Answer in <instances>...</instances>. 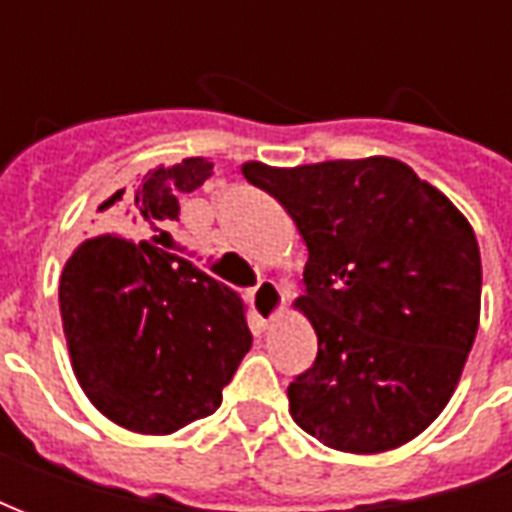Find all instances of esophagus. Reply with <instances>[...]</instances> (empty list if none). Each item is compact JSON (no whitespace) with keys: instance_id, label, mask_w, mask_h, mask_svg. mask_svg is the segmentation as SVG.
<instances>
[{"instance_id":"1","label":"esophagus","mask_w":512,"mask_h":512,"mask_svg":"<svg viewBox=\"0 0 512 512\" xmlns=\"http://www.w3.org/2000/svg\"><path fill=\"white\" fill-rule=\"evenodd\" d=\"M282 310H285V293H282V288H279L277 282H271V279H263L255 288V293H252V312H255L260 326H268Z\"/></svg>"}]
</instances>
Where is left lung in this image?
Listing matches in <instances>:
<instances>
[{"mask_svg": "<svg viewBox=\"0 0 512 512\" xmlns=\"http://www.w3.org/2000/svg\"><path fill=\"white\" fill-rule=\"evenodd\" d=\"M241 172L285 205L310 252L296 310L318 356L288 386L293 422L356 455L419 436L450 403L480 326L472 224L389 156Z\"/></svg>", "mask_w": 512, "mask_h": 512, "instance_id": "left-lung-1", "label": "left lung"}]
</instances>
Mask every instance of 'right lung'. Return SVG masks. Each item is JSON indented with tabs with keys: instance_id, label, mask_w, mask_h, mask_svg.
I'll return each instance as SVG.
<instances>
[{
	"instance_id": "add662e5",
	"label": "right lung",
	"mask_w": 512,
	"mask_h": 512,
	"mask_svg": "<svg viewBox=\"0 0 512 512\" xmlns=\"http://www.w3.org/2000/svg\"><path fill=\"white\" fill-rule=\"evenodd\" d=\"M211 175L200 156L150 169L106 200L128 233L87 238L62 268L73 373L104 417L134 433L167 436L213 414L252 348L241 296L150 235Z\"/></svg>"
}]
</instances>
